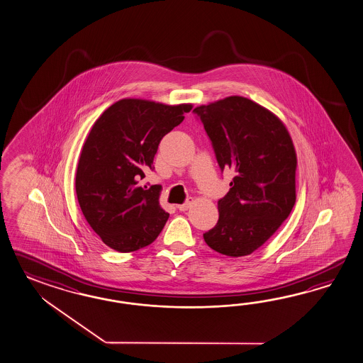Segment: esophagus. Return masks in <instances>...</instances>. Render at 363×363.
<instances>
[{
	"mask_svg": "<svg viewBox=\"0 0 363 363\" xmlns=\"http://www.w3.org/2000/svg\"><path fill=\"white\" fill-rule=\"evenodd\" d=\"M191 203H193V201H191V199H187L185 203L178 204V210H179V211H186V210L190 208Z\"/></svg>",
	"mask_w": 363,
	"mask_h": 363,
	"instance_id": "obj_1",
	"label": "esophagus"
}]
</instances>
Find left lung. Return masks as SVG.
<instances>
[{"instance_id":"left-lung-1","label":"left lung","mask_w":363,"mask_h":363,"mask_svg":"<svg viewBox=\"0 0 363 363\" xmlns=\"http://www.w3.org/2000/svg\"><path fill=\"white\" fill-rule=\"evenodd\" d=\"M213 144L230 191L218 201L219 220L204 232L208 247L230 257L261 247L295 204L296 155L282 122L247 98L233 96L193 110Z\"/></svg>"}]
</instances>
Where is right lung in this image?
<instances>
[{
    "mask_svg": "<svg viewBox=\"0 0 363 363\" xmlns=\"http://www.w3.org/2000/svg\"><path fill=\"white\" fill-rule=\"evenodd\" d=\"M191 105L168 106L121 99L89 133L76 173V194L89 225L107 247L135 252L157 239L168 220L161 186H140L161 139L185 119Z\"/></svg>",
    "mask_w": 363,
    "mask_h": 363,
    "instance_id": "1",
    "label": "right lung"
}]
</instances>
